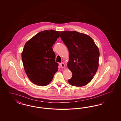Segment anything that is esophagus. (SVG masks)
Instances as JSON below:
<instances>
[{
  "label": "esophagus",
  "mask_w": 121,
  "mask_h": 121,
  "mask_svg": "<svg viewBox=\"0 0 121 121\" xmlns=\"http://www.w3.org/2000/svg\"><path fill=\"white\" fill-rule=\"evenodd\" d=\"M60 67H61V68L62 69H63V68H64L65 67V64L63 63H60Z\"/></svg>",
  "instance_id": "esophagus-1"
}]
</instances>
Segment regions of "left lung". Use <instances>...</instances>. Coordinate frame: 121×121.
<instances>
[{
  "instance_id": "obj_1",
  "label": "left lung",
  "mask_w": 121,
  "mask_h": 121,
  "mask_svg": "<svg viewBox=\"0 0 121 121\" xmlns=\"http://www.w3.org/2000/svg\"><path fill=\"white\" fill-rule=\"evenodd\" d=\"M60 37L69 51L68 67L73 76L69 83L82 86L90 82L99 66L100 53L92 38L75 31H61Z\"/></svg>"
}]
</instances>
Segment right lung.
<instances>
[{
	"mask_svg": "<svg viewBox=\"0 0 121 121\" xmlns=\"http://www.w3.org/2000/svg\"><path fill=\"white\" fill-rule=\"evenodd\" d=\"M60 32L46 30L38 33L25 44L22 52L23 68L29 79L40 86H45L58 71L55 54L52 46Z\"/></svg>",
	"mask_w": 121,
	"mask_h": 121,
	"instance_id": "right-lung-1",
	"label": "right lung"
}]
</instances>
